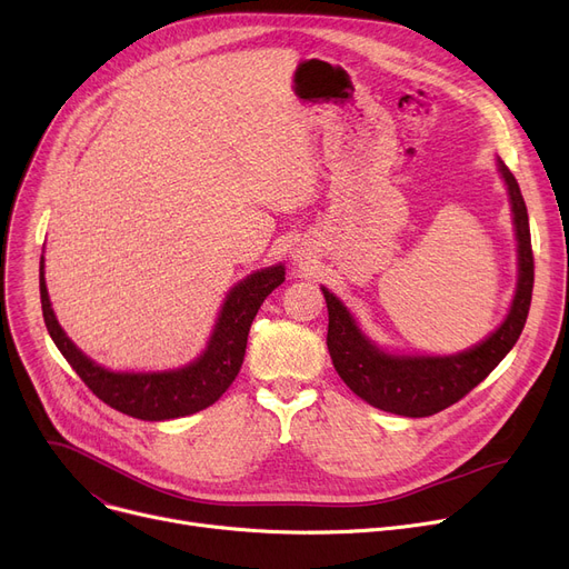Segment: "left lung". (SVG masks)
Masks as SVG:
<instances>
[{
	"mask_svg": "<svg viewBox=\"0 0 569 569\" xmlns=\"http://www.w3.org/2000/svg\"><path fill=\"white\" fill-rule=\"evenodd\" d=\"M498 174L505 182L517 239V286L510 309L496 330L475 346L450 352H403L373 341L360 320L330 288L320 286L330 327L327 348L332 365L350 390L385 412L403 417H429L457 403L480 385L517 343L532 297V251L526 202L515 174L496 157Z\"/></svg>",
	"mask_w": 569,
	"mask_h": 569,
	"instance_id": "8db88e82",
	"label": "left lung"
}]
</instances>
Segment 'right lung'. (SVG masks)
Here are the masks:
<instances>
[{"label": "right lung", "instance_id": "1", "mask_svg": "<svg viewBox=\"0 0 569 569\" xmlns=\"http://www.w3.org/2000/svg\"><path fill=\"white\" fill-rule=\"evenodd\" d=\"M286 279V264L260 267L237 281L219 309L212 332L191 362L163 371H112L87 357L59 325L46 286V258L41 256L39 286L48 335L71 369L103 403L136 420L163 422L193 415L214 401L232 385L242 369L251 322L267 295Z\"/></svg>", "mask_w": 569, "mask_h": 569}]
</instances>
